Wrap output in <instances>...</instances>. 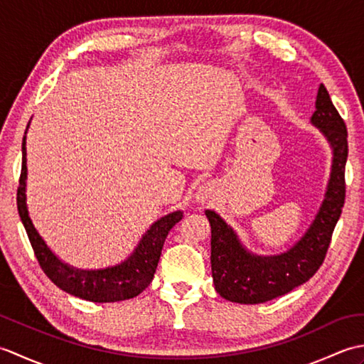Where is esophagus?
<instances>
[{"label":"esophagus","mask_w":364,"mask_h":364,"mask_svg":"<svg viewBox=\"0 0 364 364\" xmlns=\"http://www.w3.org/2000/svg\"><path fill=\"white\" fill-rule=\"evenodd\" d=\"M218 192H219L218 184L214 181H208V183H203L202 186L197 188L194 198L197 203H205V202H210V200H213L215 196H218Z\"/></svg>","instance_id":"34e87169"}]
</instances>
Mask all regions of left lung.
Segmentation results:
<instances>
[{
  "instance_id": "obj_1",
  "label": "left lung",
  "mask_w": 364,
  "mask_h": 364,
  "mask_svg": "<svg viewBox=\"0 0 364 364\" xmlns=\"http://www.w3.org/2000/svg\"><path fill=\"white\" fill-rule=\"evenodd\" d=\"M311 125L321 131L331 149L330 178L311 225L288 250L267 257L253 253L218 213L205 211L211 225L213 282L223 299L250 305L272 300L310 280L323 262L344 206L347 161L346 123L323 84L316 97Z\"/></svg>"
}]
</instances>
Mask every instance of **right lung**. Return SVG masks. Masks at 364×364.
Masks as SVG:
<instances>
[{
  "mask_svg": "<svg viewBox=\"0 0 364 364\" xmlns=\"http://www.w3.org/2000/svg\"><path fill=\"white\" fill-rule=\"evenodd\" d=\"M29 128V123H28ZM23 136L21 153V175L20 186L17 191V208L23 227H25L29 242L33 245L36 258L42 270L50 280L63 291L72 294L89 301H120L139 296L153 280L156 272L162 245H164L168 231L172 230L176 222L183 219V211H173L166 214L164 218L153 222L150 228L142 235L141 241L137 242L136 249L127 259L115 266L105 269H78L64 262L54 253L43 237L38 235L33 220L29 218L26 205V133Z\"/></svg>",
  "mask_w": 364,
  "mask_h": 364,
  "instance_id": "1",
  "label": "right lung"
}]
</instances>
